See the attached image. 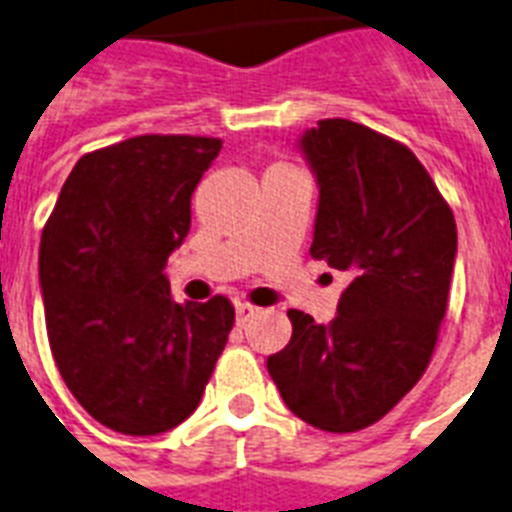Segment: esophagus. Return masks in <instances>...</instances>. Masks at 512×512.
Segmentation results:
<instances>
[{"instance_id": "obj_1", "label": "esophagus", "mask_w": 512, "mask_h": 512, "mask_svg": "<svg viewBox=\"0 0 512 512\" xmlns=\"http://www.w3.org/2000/svg\"><path fill=\"white\" fill-rule=\"evenodd\" d=\"M261 308L259 306H251V303L240 301L235 303V316H238V324H248L253 316H259Z\"/></svg>"}]
</instances>
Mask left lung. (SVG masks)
Here are the masks:
<instances>
[{
    "label": "left lung",
    "instance_id": "1",
    "mask_svg": "<svg viewBox=\"0 0 512 512\" xmlns=\"http://www.w3.org/2000/svg\"><path fill=\"white\" fill-rule=\"evenodd\" d=\"M319 180L311 256L350 274L332 324L298 308L266 358L290 411L322 432L377 424L416 387L445 319L458 230L408 146L361 122L319 120L301 138Z\"/></svg>",
    "mask_w": 512,
    "mask_h": 512
}]
</instances>
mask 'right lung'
<instances>
[{"instance_id": "add662e5", "label": "right lung", "mask_w": 512, "mask_h": 512, "mask_svg": "<svg viewBox=\"0 0 512 512\" xmlns=\"http://www.w3.org/2000/svg\"><path fill=\"white\" fill-rule=\"evenodd\" d=\"M219 149L206 135H135L83 154L41 232L54 363L75 400L114 432L151 437L183 424L235 324L225 295L183 306L162 272Z\"/></svg>"}]
</instances>
